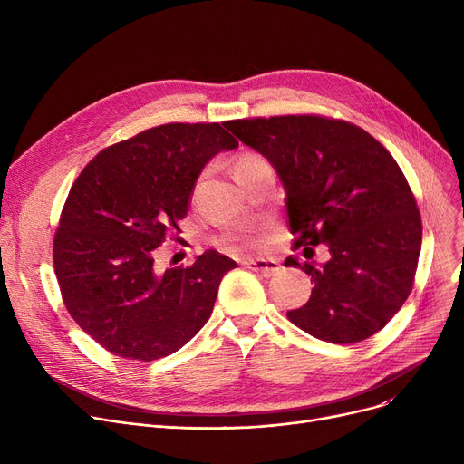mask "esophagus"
I'll list each match as a JSON object with an SVG mask.
<instances>
[{"instance_id": "esophagus-1", "label": "esophagus", "mask_w": 464, "mask_h": 464, "mask_svg": "<svg viewBox=\"0 0 464 464\" xmlns=\"http://www.w3.org/2000/svg\"><path fill=\"white\" fill-rule=\"evenodd\" d=\"M246 265L250 271H254L265 278H269L280 271V263L275 259H248Z\"/></svg>"}]
</instances>
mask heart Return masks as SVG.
I'll list each match as a JSON object with an SVG mask.
<instances>
[{"label": "heart", "mask_w": 464, "mask_h": 464, "mask_svg": "<svg viewBox=\"0 0 464 464\" xmlns=\"http://www.w3.org/2000/svg\"><path fill=\"white\" fill-rule=\"evenodd\" d=\"M257 161H261L259 156H256V154H245V156H240V158L237 160L235 170H238V169H242V167L254 165V163H257ZM242 240H245L246 245L252 246V248H261V246L265 245V233H263L261 229H254V231H250V233H246V235H242Z\"/></svg>", "instance_id": "1"}]
</instances>
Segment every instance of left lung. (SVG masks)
<instances>
[{
  "instance_id": "left-lung-1",
  "label": "left lung",
  "mask_w": 464,
  "mask_h": 464,
  "mask_svg": "<svg viewBox=\"0 0 464 464\" xmlns=\"http://www.w3.org/2000/svg\"><path fill=\"white\" fill-rule=\"evenodd\" d=\"M224 126L263 154L285 189L294 248L325 245L308 303L289 322L333 344L387 325L408 299L421 252V216L401 167L371 133L318 114L245 118ZM306 250V248H304Z\"/></svg>"
}]
</instances>
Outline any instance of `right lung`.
<instances>
[{
	"mask_svg": "<svg viewBox=\"0 0 464 464\" xmlns=\"http://www.w3.org/2000/svg\"><path fill=\"white\" fill-rule=\"evenodd\" d=\"M237 139L219 124H163L107 146L71 186L54 235V271L71 318L124 359L175 353L208 322L237 263L207 250L158 273L154 250L179 231L203 167Z\"/></svg>",
	"mask_w": 464,
	"mask_h": 464,
	"instance_id": "obj_1",
	"label": "right lung"
}]
</instances>
